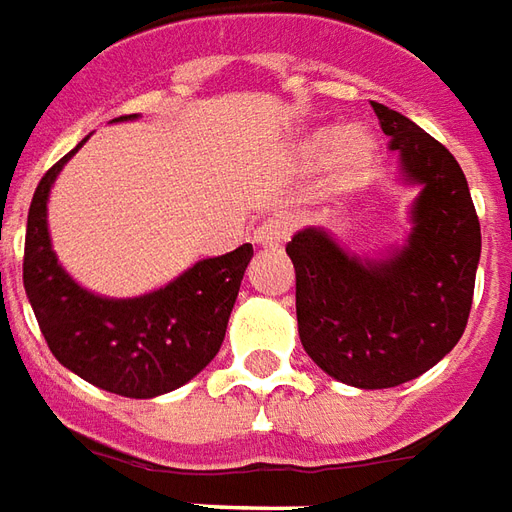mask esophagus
I'll list each match as a JSON object with an SVG mask.
<instances>
[{"label": "esophagus", "mask_w": 512, "mask_h": 512, "mask_svg": "<svg viewBox=\"0 0 512 512\" xmlns=\"http://www.w3.org/2000/svg\"><path fill=\"white\" fill-rule=\"evenodd\" d=\"M283 240H286V226L278 223V220H267V223H261L259 229L253 231V242L259 248H281Z\"/></svg>", "instance_id": "34e87169"}]
</instances>
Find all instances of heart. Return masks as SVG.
<instances>
[{"label": "heart", "instance_id": "b5f03b06", "mask_svg": "<svg viewBox=\"0 0 512 512\" xmlns=\"http://www.w3.org/2000/svg\"><path fill=\"white\" fill-rule=\"evenodd\" d=\"M297 160L305 171L324 166V199L346 201L376 177L379 138L365 125H313L297 138Z\"/></svg>", "mask_w": 512, "mask_h": 512}]
</instances>
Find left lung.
<instances>
[{"label":"left lung","instance_id":"8db88e82","mask_svg":"<svg viewBox=\"0 0 512 512\" xmlns=\"http://www.w3.org/2000/svg\"><path fill=\"white\" fill-rule=\"evenodd\" d=\"M371 106L398 152V185L414 190L404 242L354 253L333 231L311 226L286 253L302 349L338 382L384 390L434 368L464 335L480 223L458 160L409 117Z\"/></svg>","mask_w":512,"mask_h":512}]
</instances>
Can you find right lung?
Returning a JSON list of instances; mask_svg holds the SVG:
<instances>
[{
    "label": "right lung",
    "mask_w": 512,
    "mask_h": 512,
    "mask_svg": "<svg viewBox=\"0 0 512 512\" xmlns=\"http://www.w3.org/2000/svg\"><path fill=\"white\" fill-rule=\"evenodd\" d=\"M138 114L111 122H133ZM89 138V136H87ZM78 141L40 179L24 245V289L48 349L67 371L106 393L158 398L188 384L218 354L251 245L215 259H201L166 286L138 297H106L59 264L48 231V196Z\"/></svg>",
    "instance_id": "1"
}]
</instances>
